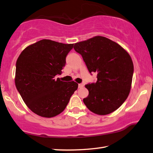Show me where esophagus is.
Segmentation results:
<instances>
[{"instance_id":"1","label":"esophagus","mask_w":153,"mask_h":153,"mask_svg":"<svg viewBox=\"0 0 153 153\" xmlns=\"http://www.w3.org/2000/svg\"><path fill=\"white\" fill-rule=\"evenodd\" d=\"M78 87H79V88H83V87H84V84H78Z\"/></svg>"}]
</instances>
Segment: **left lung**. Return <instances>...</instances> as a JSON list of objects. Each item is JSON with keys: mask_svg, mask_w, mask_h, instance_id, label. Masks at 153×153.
Returning a JSON list of instances; mask_svg holds the SVG:
<instances>
[{"mask_svg": "<svg viewBox=\"0 0 153 153\" xmlns=\"http://www.w3.org/2000/svg\"><path fill=\"white\" fill-rule=\"evenodd\" d=\"M74 49L82 56L88 71L97 73L95 83L86 84V107L97 115H105L120 107L128 96L133 75L131 57L117 42L97 36L75 43Z\"/></svg>", "mask_w": 153, "mask_h": 153, "instance_id": "obj_1", "label": "left lung"}]
</instances>
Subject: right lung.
I'll use <instances>...</instances> for the list:
<instances>
[{"mask_svg": "<svg viewBox=\"0 0 153 153\" xmlns=\"http://www.w3.org/2000/svg\"><path fill=\"white\" fill-rule=\"evenodd\" d=\"M73 47L43 39L27 47L17 59L16 86L27 107L40 117H53L62 113L78 87L74 81L55 78L62 73Z\"/></svg>", "mask_w": 153, "mask_h": 153, "instance_id": "1", "label": "right lung"}]
</instances>
